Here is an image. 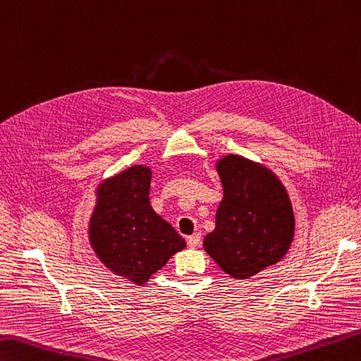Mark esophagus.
<instances>
[{
	"label": "esophagus",
	"instance_id": "obj_1",
	"mask_svg": "<svg viewBox=\"0 0 361 361\" xmlns=\"http://www.w3.org/2000/svg\"><path fill=\"white\" fill-rule=\"evenodd\" d=\"M200 243H202V235H200V233H194L192 236L188 238V244H189L190 247L200 245Z\"/></svg>",
	"mask_w": 361,
	"mask_h": 361
}]
</instances>
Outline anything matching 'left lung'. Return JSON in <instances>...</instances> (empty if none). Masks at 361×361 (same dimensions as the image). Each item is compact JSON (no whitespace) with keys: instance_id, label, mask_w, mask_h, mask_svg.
Returning a JSON list of instances; mask_svg holds the SVG:
<instances>
[{"instance_id":"1","label":"left lung","mask_w":361,"mask_h":361,"mask_svg":"<svg viewBox=\"0 0 361 361\" xmlns=\"http://www.w3.org/2000/svg\"><path fill=\"white\" fill-rule=\"evenodd\" d=\"M217 172L224 199L216 230L207 235L203 247L231 277H252L277 263L291 245V202L277 176L244 158L225 157Z\"/></svg>"}]
</instances>
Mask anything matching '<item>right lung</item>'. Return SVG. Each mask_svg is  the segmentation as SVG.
<instances>
[{"label":"right lung","instance_id":"1","mask_svg":"<svg viewBox=\"0 0 361 361\" xmlns=\"http://www.w3.org/2000/svg\"><path fill=\"white\" fill-rule=\"evenodd\" d=\"M150 180L147 167L134 166L102 183L89 228L103 263L139 286L186 247L172 225L153 211Z\"/></svg>","mask_w":361,"mask_h":361}]
</instances>
